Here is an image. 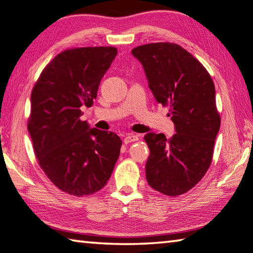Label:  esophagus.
Listing matches in <instances>:
<instances>
[{
    "label": "esophagus",
    "instance_id": "1",
    "mask_svg": "<svg viewBox=\"0 0 253 253\" xmlns=\"http://www.w3.org/2000/svg\"><path fill=\"white\" fill-rule=\"evenodd\" d=\"M138 135L137 134H128L126 135V137L124 138V143L125 144H129L131 142H136L138 141Z\"/></svg>",
    "mask_w": 253,
    "mask_h": 253
}]
</instances>
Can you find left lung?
<instances>
[{"mask_svg":"<svg viewBox=\"0 0 253 253\" xmlns=\"http://www.w3.org/2000/svg\"><path fill=\"white\" fill-rule=\"evenodd\" d=\"M142 63L154 98L170 107L175 134L148 133L145 173L153 189L168 196L194 188L210 168L220 126L215 85L198 59L172 42H154L131 50Z\"/></svg>","mask_w":253,"mask_h":253,"instance_id":"obj_1","label":"left lung"}]
</instances>
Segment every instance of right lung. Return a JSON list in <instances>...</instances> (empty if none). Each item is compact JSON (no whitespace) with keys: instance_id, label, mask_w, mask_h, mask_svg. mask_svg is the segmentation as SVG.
Masks as SVG:
<instances>
[{"instance_id":"obj_1","label":"right lung","mask_w":253,"mask_h":253,"mask_svg":"<svg viewBox=\"0 0 253 253\" xmlns=\"http://www.w3.org/2000/svg\"><path fill=\"white\" fill-rule=\"evenodd\" d=\"M117 55L115 47H82L58 54L31 92L28 130L36 158L48 179L67 194L87 196L106 186L122 139L82 122L99 84Z\"/></svg>"}]
</instances>
